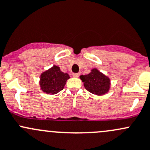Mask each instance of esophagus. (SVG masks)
I'll list each match as a JSON object with an SVG mask.
<instances>
[{"instance_id": "34e87169", "label": "esophagus", "mask_w": 150, "mask_h": 150, "mask_svg": "<svg viewBox=\"0 0 150 150\" xmlns=\"http://www.w3.org/2000/svg\"><path fill=\"white\" fill-rule=\"evenodd\" d=\"M73 76L79 77V73H74L73 74Z\"/></svg>"}]
</instances>
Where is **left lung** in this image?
<instances>
[{
    "label": "left lung",
    "mask_w": 150,
    "mask_h": 150,
    "mask_svg": "<svg viewBox=\"0 0 150 150\" xmlns=\"http://www.w3.org/2000/svg\"><path fill=\"white\" fill-rule=\"evenodd\" d=\"M80 79L84 82L85 89L89 92L97 95H103L107 93L110 88V79L98 69H92L87 75H81Z\"/></svg>",
    "instance_id": "obj_1"
}]
</instances>
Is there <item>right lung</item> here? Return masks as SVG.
<instances>
[{"label": "right lung", "instance_id": "1", "mask_svg": "<svg viewBox=\"0 0 150 150\" xmlns=\"http://www.w3.org/2000/svg\"><path fill=\"white\" fill-rule=\"evenodd\" d=\"M70 78L68 74L64 73L57 66L43 72L40 76V87L47 94L54 95L64 89L66 81Z\"/></svg>", "mask_w": 150, "mask_h": 150}]
</instances>
